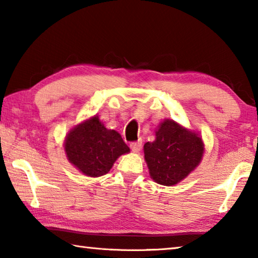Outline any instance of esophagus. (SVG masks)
Returning <instances> with one entry per match:
<instances>
[{
  "mask_svg": "<svg viewBox=\"0 0 258 258\" xmlns=\"http://www.w3.org/2000/svg\"><path fill=\"white\" fill-rule=\"evenodd\" d=\"M141 148H142V141H141V140H139L138 142L131 143V149H132L133 152H139L140 150H141Z\"/></svg>",
  "mask_w": 258,
  "mask_h": 258,
  "instance_id": "obj_1",
  "label": "esophagus"
}]
</instances>
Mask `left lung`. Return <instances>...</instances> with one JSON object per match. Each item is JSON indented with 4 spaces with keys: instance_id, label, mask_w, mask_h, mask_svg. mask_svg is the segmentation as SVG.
Here are the masks:
<instances>
[{
    "instance_id": "1",
    "label": "left lung",
    "mask_w": 258,
    "mask_h": 258,
    "mask_svg": "<svg viewBox=\"0 0 258 258\" xmlns=\"http://www.w3.org/2000/svg\"><path fill=\"white\" fill-rule=\"evenodd\" d=\"M150 177L166 186L184 180L199 166L205 152L200 135L173 119H164L156 130L154 142L143 147Z\"/></svg>"
}]
</instances>
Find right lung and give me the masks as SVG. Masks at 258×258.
Segmentation results:
<instances>
[{
    "instance_id": "right-lung-1",
    "label": "right lung",
    "mask_w": 258,
    "mask_h": 258,
    "mask_svg": "<svg viewBox=\"0 0 258 258\" xmlns=\"http://www.w3.org/2000/svg\"><path fill=\"white\" fill-rule=\"evenodd\" d=\"M69 163L90 177L110 171L117 158L128 154L130 148L115 130H108L94 115L69 131L63 142Z\"/></svg>"
}]
</instances>
